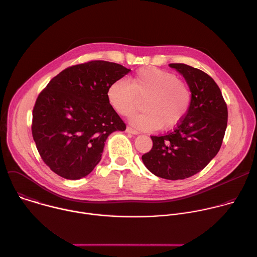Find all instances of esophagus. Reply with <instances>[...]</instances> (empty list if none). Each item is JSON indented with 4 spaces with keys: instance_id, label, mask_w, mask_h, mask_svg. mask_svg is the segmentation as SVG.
Masks as SVG:
<instances>
[{
    "instance_id": "obj_1",
    "label": "esophagus",
    "mask_w": 257,
    "mask_h": 257,
    "mask_svg": "<svg viewBox=\"0 0 257 257\" xmlns=\"http://www.w3.org/2000/svg\"><path fill=\"white\" fill-rule=\"evenodd\" d=\"M126 131H127L128 133H131V134H134V135H136V134H139V132H138L137 130H135V129L131 128V127H127V128H126Z\"/></svg>"
}]
</instances>
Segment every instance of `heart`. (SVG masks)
<instances>
[{
    "instance_id": "1",
    "label": "heart",
    "mask_w": 257,
    "mask_h": 257,
    "mask_svg": "<svg viewBox=\"0 0 257 257\" xmlns=\"http://www.w3.org/2000/svg\"><path fill=\"white\" fill-rule=\"evenodd\" d=\"M106 98L114 111L130 116L143 100L144 111L134 115L131 123L142 130H169L186 117L192 100L189 85L173 72L157 67L138 69L130 83L120 79L108 86Z\"/></svg>"
}]
</instances>
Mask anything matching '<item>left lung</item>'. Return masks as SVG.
<instances>
[{
	"instance_id": "1",
	"label": "left lung",
	"mask_w": 257,
	"mask_h": 257,
	"mask_svg": "<svg viewBox=\"0 0 257 257\" xmlns=\"http://www.w3.org/2000/svg\"><path fill=\"white\" fill-rule=\"evenodd\" d=\"M191 89L189 111L167 134L151 136L152 150L142 156L145 167L168 180L189 178L216 156L225 136L228 107L221 89L205 72L186 64H170Z\"/></svg>"
}]
</instances>
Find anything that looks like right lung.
<instances>
[{
	"instance_id": "add662e5",
	"label": "right lung",
	"mask_w": 257,
	"mask_h": 257,
	"mask_svg": "<svg viewBox=\"0 0 257 257\" xmlns=\"http://www.w3.org/2000/svg\"><path fill=\"white\" fill-rule=\"evenodd\" d=\"M129 71L117 63L89 61L66 68L41 91L31 132L54 173L69 180L87 176L99 163L107 136L126 129L106 91Z\"/></svg>"
}]
</instances>
